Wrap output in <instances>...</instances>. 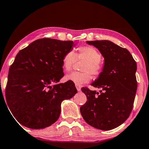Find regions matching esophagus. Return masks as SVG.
<instances>
[{"mask_svg": "<svg viewBox=\"0 0 149 149\" xmlns=\"http://www.w3.org/2000/svg\"><path fill=\"white\" fill-rule=\"evenodd\" d=\"M75 87H76L77 90L78 91H81V86H79V85H75Z\"/></svg>", "mask_w": 149, "mask_h": 149, "instance_id": "obj_1", "label": "esophagus"}]
</instances>
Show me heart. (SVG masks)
<instances>
[{
  "mask_svg": "<svg viewBox=\"0 0 149 149\" xmlns=\"http://www.w3.org/2000/svg\"><path fill=\"white\" fill-rule=\"evenodd\" d=\"M101 54L96 48L92 46H80L77 52L68 51L65 53L62 58V66L65 72H70L74 67L76 60H83L81 70L83 72H75L65 75L67 81L74 82L76 85L87 83L91 79V74L98 76L102 72V65L101 63Z\"/></svg>",
  "mask_w": 149,
  "mask_h": 149,
  "instance_id": "1",
  "label": "heart"
}]
</instances>
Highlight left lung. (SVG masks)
Segmentation results:
<instances>
[{
    "label": "left lung",
    "mask_w": 149,
    "mask_h": 149,
    "mask_svg": "<svg viewBox=\"0 0 149 149\" xmlns=\"http://www.w3.org/2000/svg\"><path fill=\"white\" fill-rule=\"evenodd\" d=\"M99 49L104 58L101 74L91 85L100 93L82 87L87 101L80 113L89 125L108 131L121 125L133 109L137 81L136 63L126 48L109 40L87 41Z\"/></svg>",
    "instance_id": "1"
}]
</instances>
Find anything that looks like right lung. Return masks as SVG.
<instances>
[{
	"label": "right lung",
	"mask_w": 149,
	"mask_h": 149,
	"mask_svg": "<svg viewBox=\"0 0 149 149\" xmlns=\"http://www.w3.org/2000/svg\"><path fill=\"white\" fill-rule=\"evenodd\" d=\"M73 41L42 38L17 54L8 72L5 96L16 120L33 129H44L60 117L61 103L77 93L74 82L58 84L64 74L62 58Z\"/></svg>",
	"instance_id": "obj_1"
}]
</instances>
